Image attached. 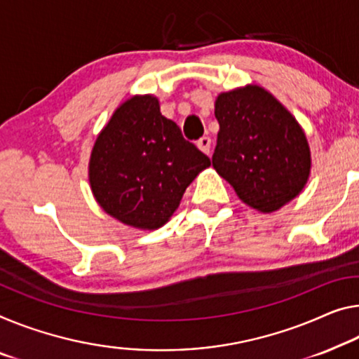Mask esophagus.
Returning <instances> with one entry per match:
<instances>
[{"label": "esophagus", "mask_w": 359, "mask_h": 359, "mask_svg": "<svg viewBox=\"0 0 359 359\" xmlns=\"http://www.w3.org/2000/svg\"><path fill=\"white\" fill-rule=\"evenodd\" d=\"M210 144H212V141H210V137H208V136H203L197 141V147L201 149L203 154H207V156L210 154Z\"/></svg>", "instance_id": "obj_1"}]
</instances>
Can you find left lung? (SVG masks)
I'll list each match as a JSON object with an SVG mask.
<instances>
[{"label":"left lung","mask_w":359,"mask_h":359,"mask_svg":"<svg viewBox=\"0 0 359 359\" xmlns=\"http://www.w3.org/2000/svg\"><path fill=\"white\" fill-rule=\"evenodd\" d=\"M215 117L219 131L213 168L245 205L273 213L300 194L311 173L310 144L271 93L258 85L219 93Z\"/></svg>","instance_id":"left-lung-1"}]
</instances>
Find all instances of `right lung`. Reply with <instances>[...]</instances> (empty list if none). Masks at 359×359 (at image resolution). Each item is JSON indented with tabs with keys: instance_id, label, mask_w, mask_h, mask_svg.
I'll return each instance as SVG.
<instances>
[{
	"instance_id": "1",
	"label": "right lung",
	"mask_w": 359,
	"mask_h": 359,
	"mask_svg": "<svg viewBox=\"0 0 359 359\" xmlns=\"http://www.w3.org/2000/svg\"><path fill=\"white\" fill-rule=\"evenodd\" d=\"M210 158L161 114L158 97L135 95L114 110L97 135L88 180L99 207L120 223L154 231L172 218Z\"/></svg>"
}]
</instances>
